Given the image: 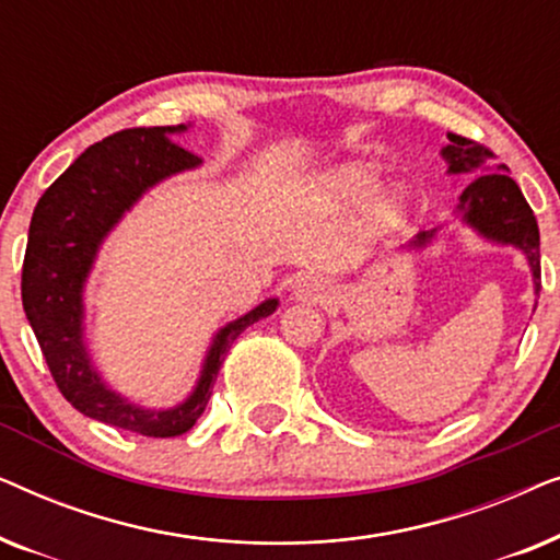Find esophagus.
Wrapping results in <instances>:
<instances>
[{"mask_svg": "<svg viewBox=\"0 0 560 560\" xmlns=\"http://www.w3.org/2000/svg\"><path fill=\"white\" fill-rule=\"evenodd\" d=\"M328 293H331V282L324 278H305L295 288V298L305 303H324Z\"/></svg>", "mask_w": 560, "mask_h": 560, "instance_id": "34e87169", "label": "esophagus"}]
</instances>
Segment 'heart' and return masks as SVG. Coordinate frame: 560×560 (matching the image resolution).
<instances>
[{
  "instance_id": "b5f03b06",
  "label": "heart",
  "mask_w": 560,
  "mask_h": 560,
  "mask_svg": "<svg viewBox=\"0 0 560 560\" xmlns=\"http://www.w3.org/2000/svg\"><path fill=\"white\" fill-rule=\"evenodd\" d=\"M336 188H339L347 198H351V201H359V198H364L374 188V173L366 171V167H347V171L339 175V180H336ZM374 219L387 226L397 224V221L402 219L400 198H382V201L374 206Z\"/></svg>"
}]
</instances>
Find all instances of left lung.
Wrapping results in <instances>:
<instances>
[{
	"instance_id": "1",
	"label": "left lung",
	"mask_w": 560,
	"mask_h": 560,
	"mask_svg": "<svg viewBox=\"0 0 560 560\" xmlns=\"http://www.w3.org/2000/svg\"><path fill=\"white\" fill-rule=\"evenodd\" d=\"M448 142L443 155L451 163V173L466 171H487L489 163L497 158L485 144L469 140V137L448 132ZM504 167V165H500ZM458 211L471 226H477L489 240L515 244L530 259L535 293H540V232L538 221L530 206H527L523 190L517 183L504 173H481L479 178L469 183V188L462 194ZM433 232H420L416 236V247L431 240Z\"/></svg>"
}]
</instances>
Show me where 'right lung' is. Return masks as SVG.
Returning a JSON list of instances; mask_svg holds the SVG:
<instances>
[{"instance_id":"1","label":"right lung","mask_w":560,"mask_h":560,"mask_svg":"<svg viewBox=\"0 0 560 560\" xmlns=\"http://www.w3.org/2000/svg\"><path fill=\"white\" fill-rule=\"evenodd\" d=\"M180 129L186 127L121 129L83 150L37 201L22 262V308L60 395L83 416L150 439H173L196 425L209 405L229 347L244 328L270 316L278 305V301H265L244 318L221 328L206 357L196 393L173 410L135 408L109 393L91 370L81 341L83 280L98 242L142 190L165 175L201 163L198 155L171 140Z\"/></svg>"}]
</instances>
